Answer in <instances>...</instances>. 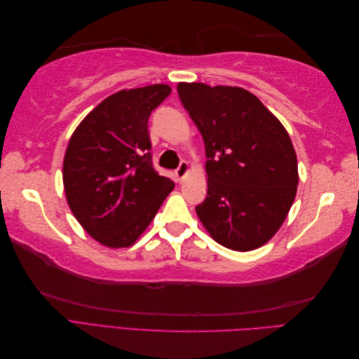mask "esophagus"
<instances>
[{"label":"esophagus","instance_id":"1","mask_svg":"<svg viewBox=\"0 0 359 359\" xmlns=\"http://www.w3.org/2000/svg\"><path fill=\"white\" fill-rule=\"evenodd\" d=\"M187 170H189V163H187L186 160H182V161L180 163V166L175 169L177 178H178V180H182L184 175H186V173H187Z\"/></svg>","mask_w":359,"mask_h":359}]
</instances>
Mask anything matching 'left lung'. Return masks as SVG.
I'll use <instances>...</instances> for the list:
<instances>
[{
	"instance_id": "obj_1",
	"label": "left lung",
	"mask_w": 359,
	"mask_h": 359,
	"mask_svg": "<svg viewBox=\"0 0 359 359\" xmlns=\"http://www.w3.org/2000/svg\"><path fill=\"white\" fill-rule=\"evenodd\" d=\"M177 90L205 144L208 190L196 206L201 222L223 247L264 245L297 194L298 163L287 132L238 86L182 82Z\"/></svg>"
}]
</instances>
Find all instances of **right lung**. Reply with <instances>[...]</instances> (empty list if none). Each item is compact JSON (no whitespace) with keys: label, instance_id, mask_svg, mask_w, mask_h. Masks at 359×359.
<instances>
[{"label":"right lung","instance_id":"right-lung-1","mask_svg":"<svg viewBox=\"0 0 359 359\" xmlns=\"http://www.w3.org/2000/svg\"><path fill=\"white\" fill-rule=\"evenodd\" d=\"M168 85L123 90L93 109L70 139L62 181L72 212L94 240L128 247L175 187L153 166L148 119Z\"/></svg>","mask_w":359,"mask_h":359}]
</instances>
